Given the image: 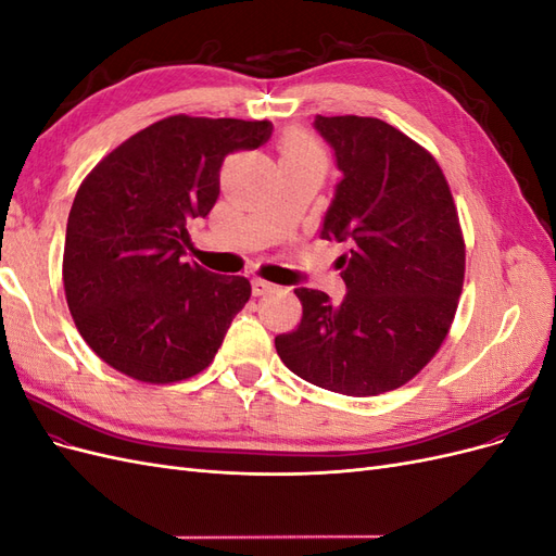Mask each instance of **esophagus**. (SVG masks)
Wrapping results in <instances>:
<instances>
[{
  "instance_id": "1",
  "label": "esophagus",
  "mask_w": 556,
  "mask_h": 556,
  "mask_svg": "<svg viewBox=\"0 0 556 556\" xmlns=\"http://www.w3.org/2000/svg\"><path fill=\"white\" fill-rule=\"evenodd\" d=\"M271 292H276V285L274 282L262 280V278L252 280V294H255V296H264V294H271Z\"/></svg>"
}]
</instances>
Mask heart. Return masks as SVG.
<instances>
[{
    "label": "heart",
    "instance_id": "obj_1",
    "mask_svg": "<svg viewBox=\"0 0 556 556\" xmlns=\"http://www.w3.org/2000/svg\"><path fill=\"white\" fill-rule=\"evenodd\" d=\"M280 164L282 162H319L325 164V155L319 146L301 131H290L280 141Z\"/></svg>",
    "mask_w": 556,
    "mask_h": 556
}]
</instances>
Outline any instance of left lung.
I'll return each instance as SVG.
<instances>
[{
    "mask_svg": "<svg viewBox=\"0 0 556 556\" xmlns=\"http://www.w3.org/2000/svg\"><path fill=\"white\" fill-rule=\"evenodd\" d=\"M343 174L319 239L348 243L341 304L296 288L301 323L276 336L292 374L329 392L376 396L439 352L464 288L466 245L439 162L378 117H315Z\"/></svg>",
    "mask_w": 556,
    "mask_h": 556,
    "instance_id": "1",
    "label": "left lung"
}]
</instances>
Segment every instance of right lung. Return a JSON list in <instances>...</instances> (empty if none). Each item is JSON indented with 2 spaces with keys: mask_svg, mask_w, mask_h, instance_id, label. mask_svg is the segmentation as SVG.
<instances>
[{
  "mask_svg": "<svg viewBox=\"0 0 556 556\" xmlns=\"http://www.w3.org/2000/svg\"><path fill=\"white\" fill-rule=\"evenodd\" d=\"M268 121L169 115L129 137L80 182L62 280L86 343L139 382L192 378L213 362L250 280L182 262L188 225L220 194L229 153L271 137Z\"/></svg>",
  "mask_w": 556,
  "mask_h": 556,
  "instance_id": "add662e5",
  "label": "right lung"
}]
</instances>
